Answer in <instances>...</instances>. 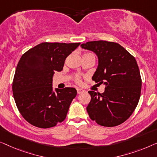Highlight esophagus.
<instances>
[{"label": "esophagus", "mask_w": 157, "mask_h": 157, "mask_svg": "<svg viewBox=\"0 0 157 157\" xmlns=\"http://www.w3.org/2000/svg\"><path fill=\"white\" fill-rule=\"evenodd\" d=\"M77 92H78V94H80L85 92V90L81 89V88H77Z\"/></svg>", "instance_id": "1"}]
</instances>
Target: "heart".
Here are the masks:
<instances>
[{
  "mask_svg": "<svg viewBox=\"0 0 157 157\" xmlns=\"http://www.w3.org/2000/svg\"><path fill=\"white\" fill-rule=\"evenodd\" d=\"M75 80H76L77 82H78V83H80V82H81V80H80V78H79V77L78 75H77V76H76V78H75Z\"/></svg>",
  "mask_w": 157,
  "mask_h": 157,
  "instance_id": "heart-1",
  "label": "heart"
}]
</instances>
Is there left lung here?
I'll list each match as a JSON object with an SVG mask.
<instances>
[{
	"label": "left lung",
	"mask_w": 157,
	"mask_h": 157,
	"mask_svg": "<svg viewBox=\"0 0 157 157\" xmlns=\"http://www.w3.org/2000/svg\"><path fill=\"white\" fill-rule=\"evenodd\" d=\"M80 46L98 56V65L92 79L105 85L101 94L88 92L90 119L104 127L121 124L132 115L140 98L142 79L135 58L113 42L91 41Z\"/></svg>",
	"instance_id": "1"
}]
</instances>
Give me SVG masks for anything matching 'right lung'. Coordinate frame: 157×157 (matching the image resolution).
Returning <instances> with one entry per match:
<instances>
[{
    "mask_svg": "<svg viewBox=\"0 0 157 157\" xmlns=\"http://www.w3.org/2000/svg\"><path fill=\"white\" fill-rule=\"evenodd\" d=\"M79 45L43 43L20 59L13 82V97L20 113L32 125L45 129L65 120L77 90H53L52 78L63 70L66 57Z\"/></svg>",
    "mask_w": 157,
    "mask_h": 157,
    "instance_id": "1",
    "label": "right lung"
}]
</instances>
